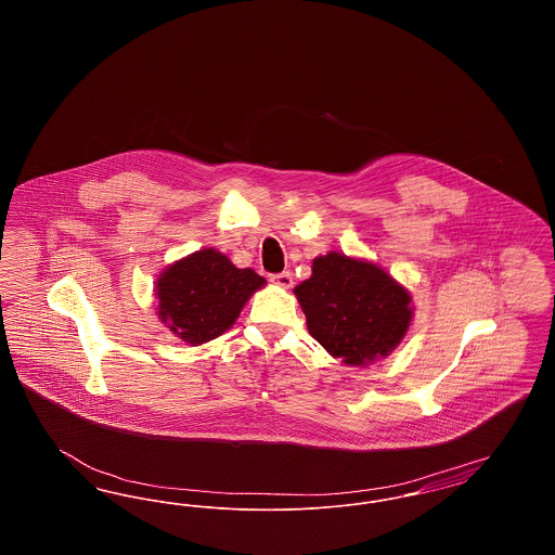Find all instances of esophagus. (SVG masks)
I'll list each match as a JSON object with an SVG mask.
<instances>
[{"instance_id": "esophagus-1", "label": "esophagus", "mask_w": 555, "mask_h": 555, "mask_svg": "<svg viewBox=\"0 0 555 555\" xmlns=\"http://www.w3.org/2000/svg\"><path fill=\"white\" fill-rule=\"evenodd\" d=\"M270 281L281 287V289H291L293 287V274L291 272H279V274H272Z\"/></svg>"}]
</instances>
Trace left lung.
Here are the masks:
<instances>
[{"mask_svg": "<svg viewBox=\"0 0 555 555\" xmlns=\"http://www.w3.org/2000/svg\"><path fill=\"white\" fill-rule=\"evenodd\" d=\"M295 297L310 335L347 366L387 358L410 331L412 295L385 268L328 251L312 260V276Z\"/></svg>", "mask_w": 555, "mask_h": 555, "instance_id": "left-lung-1", "label": "left lung"}]
</instances>
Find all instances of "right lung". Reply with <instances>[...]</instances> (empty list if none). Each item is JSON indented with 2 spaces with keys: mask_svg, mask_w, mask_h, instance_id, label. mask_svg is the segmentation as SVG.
Masks as SVG:
<instances>
[{
  "mask_svg": "<svg viewBox=\"0 0 555 555\" xmlns=\"http://www.w3.org/2000/svg\"><path fill=\"white\" fill-rule=\"evenodd\" d=\"M266 285L218 249H199L166 266L156 281L159 322L185 344H208L229 331L249 297Z\"/></svg>",
  "mask_w": 555,
  "mask_h": 555,
  "instance_id": "obj_1",
  "label": "right lung"
}]
</instances>
